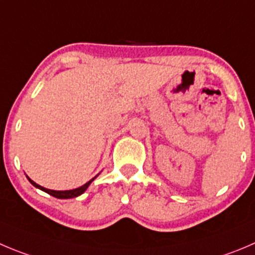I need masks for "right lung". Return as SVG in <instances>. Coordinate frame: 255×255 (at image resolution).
<instances>
[{"label": "right lung", "mask_w": 255, "mask_h": 255, "mask_svg": "<svg viewBox=\"0 0 255 255\" xmlns=\"http://www.w3.org/2000/svg\"><path fill=\"white\" fill-rule=\"evenodd\" d=\"M97 177V175H96ZM95 177V178H96ZM28 178V177H27ZM95 178H92V179L90 180V182H87L86 184H83L82 187H78L76 188V189H71V190H52V189H47V188L42 187V185L37 184V183H34L33 180L31 179V178H28L29 183H31L32 185H34L36 188H38V189L43 190V192H46V193H48L49 196L54 197V198H59V199H70V198H75V197H78L81 196V194H83L86 192V189L88 188V185L91 184V183L95 180Z\"/></svg>", "instance_id": "1"}]
</instances>
